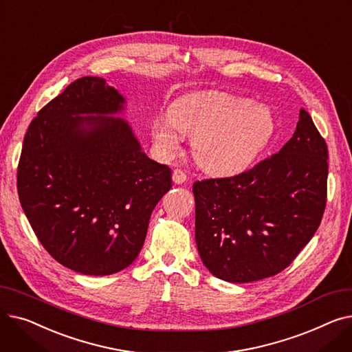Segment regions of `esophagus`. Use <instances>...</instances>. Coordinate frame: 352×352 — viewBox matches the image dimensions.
Masks as SVG:
<instances>
[{"label":"esophagus","instance_id":"34e87169","mask_svg":"<svg viewBox=\"0 0 352 352\" xmlns=\"http://www.w3.org/2000/svg\"><path fill=\"white\" fill-rule=\"evenodd\" d=\"M173 181H174L175 184H184V182L187 181V174L184 173L182 170L177 168V170H174V173H173Z\"/></svg>","mask_w":352,"mask_h":352}]
</instances>
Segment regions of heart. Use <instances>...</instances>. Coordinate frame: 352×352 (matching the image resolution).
Segmentation results:
<instances>
[{
	"instance_id": "heart-1",
	"label": "heart",
	"mask_w": 352,
	"mask_h": 352,
	"mask_svg": "<svg viewBox=\"0 0 352 352\" xmlns=\"http://www.w3.org/2000/svg\"><path fill=\"white\" fill-rule=\"evenodd\" d=\"M275 129L272 111L265 104L226 92H198L179 98L170 117L160 116L151 131L158 150L175 155L182 135L194 138L197 162L212 174L241 171L258 157Z\"/></svg>"
}]
</instances>
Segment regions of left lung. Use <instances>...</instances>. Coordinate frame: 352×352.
Listing matches in <instances>:
<instances>
[{
	"instance_id": "1",
	"label": "left lung",
	"mask_w": 352,
	"mask_h": 352,
	"mask_svg": "<svg viewBox=\"0 0 352 352\" xmlns=\"http://www.w3.org/2000/svg\"><path fill=\"white\" fill-rule=\"evenodd\" d=\"M328 148L311 116L280 153L227 178L195 181V241L217 278L251 283L285 270L318 230Z\"/></svg>"
}]
</instances>
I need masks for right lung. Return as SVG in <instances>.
Here are the masks:
<instances>
[{
	"mask_svg": "<svg viewBox=\"0 0 352 352\" xmlns=\"http://www.w3.org/2000/svg\"><path fill=\"white\" fill-rule=\"evenodd\" d=\"M124 102L104 78L76 80L31 121L18 162V197L36 238L84 275L133 264L173 187L170 166L145 155L125 120L107 117Z\"/></svg>",
	"mask_w": 352,
	"mask_h": 352,
	"instance_id": "add662e5",
	"label": "right lung"
}]
</instances>
